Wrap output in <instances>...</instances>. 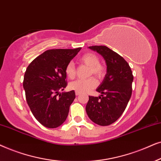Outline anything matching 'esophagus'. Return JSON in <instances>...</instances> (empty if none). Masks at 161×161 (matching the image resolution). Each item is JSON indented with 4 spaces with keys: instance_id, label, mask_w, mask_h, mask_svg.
Listing matches in <instances>:
<instances>
[{
    "instance_id": "obj_1",
    "label": "esophagus",
    "mask_w": 161,
    "mask_h": 161,
    "mask_svg": "<svg viewBox=\"0 0 161 161\" xmlns=\"http://www.w3.org/2000/svg\"><path fill=\"white\" fill-rule=\"evenodd\" d=\"M76 93V96L80 95V93H79V92H76V93Z\"/></svg>"
}]
</instances>
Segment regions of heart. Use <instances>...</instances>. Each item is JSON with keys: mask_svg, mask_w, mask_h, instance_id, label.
Instances as JSON below:
<instances>
[{"mask_svg": "<svg viewBox=\"0 0 161 161\" xmlns=\"http://www.w3.org/2000/svg\"><path fill=\"white\" fill-rule=\"evenodd\" d=\"M81 62L90 67V74L95 75L98 78H102L105 74V68L99 63V58L96 53H87L81 57ZM65 74L68 78L74 79L76 74L75 66L73 62H70L65 67ZM97 85V81L94 77L87 79H78L70 84V88L79 93H85L93 89Z\"/></svg>", "mask_w": 161, "mask_h": 161, "instance_id": "heart-1", "label": "heart"}]
</instances>
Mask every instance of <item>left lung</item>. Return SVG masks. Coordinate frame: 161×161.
<instances>
[{"mask_svg":"<svg viewBox=\"0 0 161 161\" xmlns=\"http://www.w3.org/2000/svg\"><path fill=\"white\" fill-rule=\"evenodd\" d=\"M106 62L107 74L96 91L98 97L89 96L86 112L90 119L100 126H108L119 119L132 95L133 76L129 64L121 56L104 46L88 47Z\"/></svg>","mask_w":161,"mask_h":161,"instance_id":"left-lung-1","label":"left lung"}]
</instances>
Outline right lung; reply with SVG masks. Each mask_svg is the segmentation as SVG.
Segmentation results:
<instances>
[{
	"instance_id": "right-lung-1",
	"label": "right lung",
	"mask_w": 161,
	"mask_h": 161,
	"mask_svg": "<svg viewBox=\"0 0 161 161\" xmlns=\"http://www.w3.org/2000/svg\"><path fill=\"white\" fill-rule=\"evenodd\" d=\"M80 50L46 51L27 67L23 79L26 102L32 114L44 127L57 128L67 119L76 95L74 91H59L67 86L66 65Z\"/></svg>"
}]
</instances>
